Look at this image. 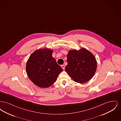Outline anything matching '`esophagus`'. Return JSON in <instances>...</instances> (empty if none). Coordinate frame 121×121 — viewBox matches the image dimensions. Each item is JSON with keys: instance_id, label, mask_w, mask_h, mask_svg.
Returning <instances> with one entry per match:
<instances>
[{"instance_id": "esophagus-1", "label": "esophagus", "mask_w": 121, "mask_h": 121, "mask_svg": "<svg viewBox=\"0 0 121 121\" xmlns=\"http://www.w3.org/2000/svg\"><path fill=\"white\" fill-rule=\"evenodd\" d=\"M61 67H62V68L63 69H65V66H64V65H62L61 66Z\"/></svg>"}]
</instances>
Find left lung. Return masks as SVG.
I'll list each match as a JSON object with an SVG mask.
<instances>
[{
	"label": "left lung",
	"mask_w": 121,
	"mask_h": 121,
	"mask_svg": "<svg viewBox=\"0 0 121 121\" xmlns=\"http://www.w3.org/2000/svg\"><path fill=\"white\" fill-rule=\"evenodd\" d=\"M68 65L65 70L77 82L84 83L90 80L97 69V61L94 55L86 49L69 50L67 55Z\"/></svg>",
	"instance_id": "1"
}]
</instances>
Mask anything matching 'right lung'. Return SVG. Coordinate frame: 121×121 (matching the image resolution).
Here are the masks:
<instances>
[{
	"label": "right lung",
	"mask_w": 121,
	"mask_h": 121,
	"mask_svg": "<svg viewBox=\"0 0 121 121\" xmlns=\"http://www.w3.org/2000/svg\"><path fill=\"white\" fill-rule=\"evenodd\" d=\"M52 52L48 48L37 50L30 55L27 62L26 72L29 78L40 87L51 86L63 71L52 57Z\"/></svg>",
	"instance_id": "obj_1"
}]
</instances>
